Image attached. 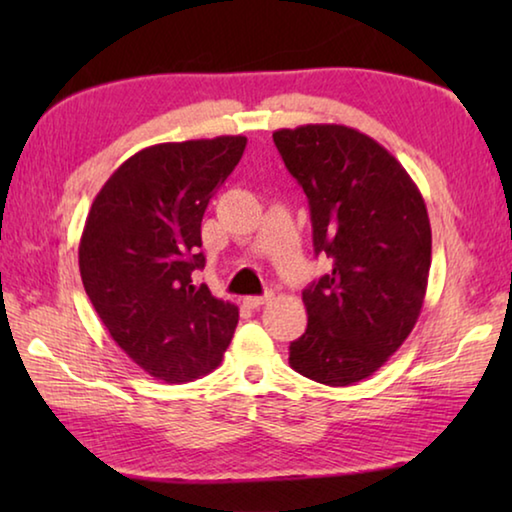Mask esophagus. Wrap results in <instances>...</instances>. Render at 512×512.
<instances>
[{
    "label": "esophagus",
    "mask_w": 512,
    "mask_h": 512,
    "mask_svg": "<svg viewBox=\"0 0 512 512\" xmlns=\"http://www.w3.org/2000/svg\"><path fill=\"white\" fill-rule=\"evenodd\" d=\"M271 298H273V293H266V296H248V298H244V305L250 309H257V307L266 305Z\"/></svg>",
    "instance_id": "obj_1"
}]
</instances>
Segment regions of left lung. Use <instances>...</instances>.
Masks as SVG:
<instances>
[{
	"instance_id": "8db88e82",
	"label": "left lung",
	"mask_w": 512,
	"mask_h": 512,
	"mask_svg": "<svg viewBox=\"0 0 512 512\" xmlns=\"http://www.w3.org/2000/svg\"><path fill=\"white\" fill-rule=\"evenodd\" d=\"M273 142L309 198L316 255L334 262L302 291L309 318L289 363L318 384L350 386L418 323L431 266L427 205L402 164L350 126L280 128Z\"/></svg>"
}]
</instances>
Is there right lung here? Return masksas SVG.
<instances>
[{"instance_id": "1", "label": "right lung", "mask_w": 512, "mask_h": 512, "mask_svg": "<svg viewBox=\"0 0 512 512\" xmlns=\"http://www.w3.org/2000/svg\"><path fill=\"white\" fill-rule=\"evenodd\" d=\"M246 149L244 135L155 144L112 173L81 235L85 293L121 350L151 377L185 384L212 372L239 309L192 275L205 266L201 221Z\"/></svg>"}]
</instances>
